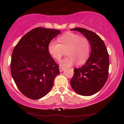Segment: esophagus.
<instances>
[{
	"label": "esophagus",
	"instance_id": "1",
	"mask_svg": "<svg viewBox=\"0 0 124 124\" xmlns=\"http://www.w3.org/2000/svg\"><path fill=\"white\" fill-rule=\"evenodd\" d=\"M64 70H65V68L62 67V66H60V67H59V71H60V72H62V71H63Z\"/></svg>",
	"mask_w": 124,
	"mask_h": 124
}]
</instances>
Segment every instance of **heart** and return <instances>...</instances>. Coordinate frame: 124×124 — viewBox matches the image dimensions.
<instances>
[{"label": "heart", "instance_id": "b5f03b06", "mask_svg": "<svg viewBox=\"0 0 124 124\" xmlns=\"http://www.w3.org/2000/svg\"><path fill=\"white\" fill-rule=\"evenodd\" d=\"M59 43L51 41L48 45L49 54L56 60H59L63 53V50H67L65 57L60 62L63 67H70L77 63L82 65L87 59L90 53V43L85 37L72 32H67L57 39Z\"/></svg>", "mask_w": 124, "mask_h": 124}]
</instances>
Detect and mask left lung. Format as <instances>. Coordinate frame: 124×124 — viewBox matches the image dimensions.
Returning a JSON list of instances; mask_svg holds the SVG:
<instances>
[{
	"mask_svg": "<svg viewBox=\"0 0 124 124\" xmlns=\"http://www.w3.org/2000/svg\"><path fill=\"white\" fill-rule=\"evenodd\" d=\"M71 30L80 32L89 40L91 53L84 65L74 69L70 85L78 94L92 95L101 89L108 78L109 58L107 50L104 41L94 32L80 27Z\"/></svg>",
	"mask_w": 124,
	"mask_h": 124,
	"instance_id": "8db88e82",
	"label": "left lung"
}]
</instances>
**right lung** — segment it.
<instances>
[{
    "instance_id": "add662e5",
    "label": "right lung",
    "mask_w": 124,
    "mask_h": 124,
    "mask_svg": "<svg viewBox=\"0 0 124 124\" xmlns=\"http://www.w3.org/2000/svg\"><path fill=\"white\" fill-rule=\"evenodd\" d=\"M59 30L37 27L18 41L11 56V72L21 92L32 100L46 96L52 89L59 65L48 52V45Z\"/></svg>"
}]
</instances>
